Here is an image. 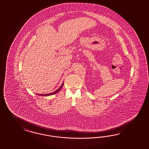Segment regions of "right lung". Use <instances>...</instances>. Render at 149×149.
I'll return each instance as SVG.
<instances>
[{
	"label": "right lung",
	"mask_w": 149,
	"mask_h": 149,
	"mask_svg": "<svg viewBox=\"0 0 149 149\" xmlns=\"http://www.w3.org/2000/svg\"><path fill=\"white\" fill-rule=\"evenodd\" d=\"M63 84H64V82H63V84H62V85H61V86L58 89H57V90L55 91L54 92H52V93H48V94H45V95H44V96H47V95H54V94H56V93H57V92H58L59 91L61 90V88L62 87V86L63 85Z\"/></svg>",
	"instance_id": "obj_1"
}]
</instances>
